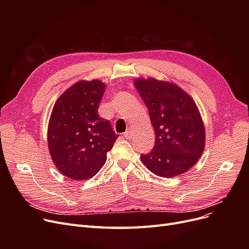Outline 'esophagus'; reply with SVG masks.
<instances>
[{"label":"esophagus","mask_w":249,"mask_h":249,"mask_svg":"<svg viewBox=\"0 0 249 249\" xmlns=\"http://www.w3.org/2000/svg\"><path fill=\"white\" fill-rule=\"evenodd\" d=\"M124 137L126 139H131V137H132V130L131 129H128L127 131L124 133Z\"/></svg>","instance_id":"34e87169"}]
</instances>
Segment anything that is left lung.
Wrapping results in <instances>:
<instances>
[{"label":"left lung","mask_w":249,"mask_h":249,"mask_svg":"<svg viewBox=\"0 0 249 249\" xmlns=\"http://www.w3.org/2000/svg\"><path fill=\"white\" fill-rule=\"evenodd\" d=\"M134 86L146 105L155 133L154 147L141 155L142 163L161 178L188 172L201 158L206 142L197 105L187 91L171 82L139 77Z\"/></svg>","instance_id":"left-lung-1"}]
</instances>
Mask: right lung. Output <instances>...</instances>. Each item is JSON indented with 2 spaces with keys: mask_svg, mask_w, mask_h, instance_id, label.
I'll use <instances>...</instances> for the list:
<instances>
[{
  "mask_svg": "<svg viewBox=\"0 0 249 249\" xmlns=\"http://www.w3.org/2000/svg\"><path fill=\"white\" fill-rule=\"evenodd\" d=\"M106 85L100 80L80 81L64 90L50 114L48 149L58 171L74 180L93 178L107 160L115 134L98 108Z\"/></svg>",
  "mask_w": 249,
  "mask_h": 249,
  "instance_id": "1",
  "label": "right lung"
}]
</instances>
